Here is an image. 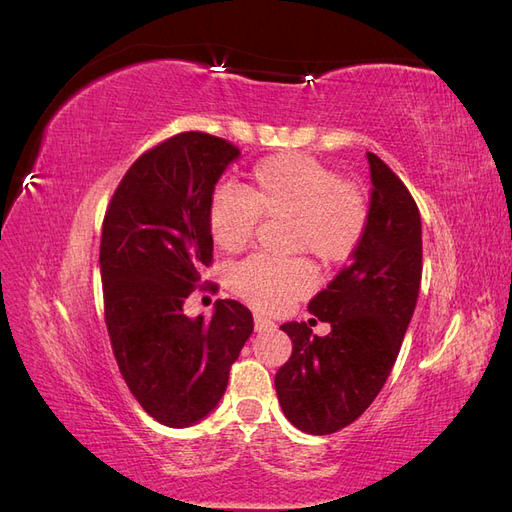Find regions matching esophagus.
<instances>
[{"label": "esophagus", "instance_id": "34e87169", "mask_svg": "<svg viewBox=\"0 0 512 512\" xmlns=\"http://www.w3.org/2000/svg\"><path fill=\"white\" fill-rule=\"evenodd\" d=\"M254 329H256V333H265V331H273L275 324L269 318L254 316Z\"/></svg>", "mask_w": 512, "mask_h": 512}]
</instances>
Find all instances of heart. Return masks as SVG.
I'll use <instances>...</instances> for the list:
<instances>
[{"label":"heart","instance_id":"obj_1","mask_svg":"<svg viewBox=\"0 0 512 512\" xmlns=\"http://www.w3.org/2000/svg\"><path fill=\"white\" fill-rule=\"evenodd\" d=\"M262 218H290V250L322 265H342L365 239L369 205L333 168L303 153H280L252 170L250 194L222 185L209 198L207 222L215 245L241 252ZM305 260L254 256L232 271V290L258 312H284L312 288Z\"/></svg>","mask_w":512,"mask_h":512}]
</instances>
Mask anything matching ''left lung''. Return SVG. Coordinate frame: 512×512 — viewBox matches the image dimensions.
I'll return each mask as SVG.
<instances>
[{
    "mask_svg": "<svg viewBox=\"0 0 512 512\" xmlns=\"http://www.w3.org/2000/svg\"><path fill=\"white\" fill-rule=\"evenodd\" d=\"M369 226L350 265L309 301V314L331 324L318 337L305 322H286L290 359L275 374L288 421L327 436L356 421L389 378L412 320L423 273L421 213L401 179L376 153Z\"/></svg>",
    "mask_w": 512,
    "mask_h": 512,
    "instance_id": "obj_1",
    "label": "left lung"
}]
</instances>
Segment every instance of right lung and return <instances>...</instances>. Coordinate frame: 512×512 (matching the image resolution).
Returning a JSON list of instances; mask_svg holds the SVG:
<instances>
[{"instance_id":"obj_1","label":"right lung","mask_w":512,"mask_h":512,"mask_svg":"<svg viewBox=\"0 0 512 512\" xmlns=\"http://www.w3.org/2000/svg\"><path fill=\"white\" fill-rule=\"evenodd\" d=\"M239 156L224 138L175 134L130 166L104 215L108 337L128 389L166 427H190L220 404L254 331L250 309L232 299L215 303L211 320L183 314L213 258L209 198Z\"/></svg>"}]
</instances>
